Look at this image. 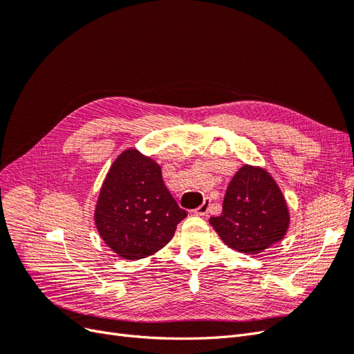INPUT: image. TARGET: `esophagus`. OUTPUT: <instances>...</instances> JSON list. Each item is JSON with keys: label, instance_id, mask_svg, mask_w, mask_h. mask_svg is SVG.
Instances as JSON below:
<instances>
[{"label": "esophagus", "instance_id": "obj_1", "mask_svg": "<svg viewBox=\"0 0 354 354\" xmlns=\"http://www.w3.org/2000/svg\"><path fill=\"white\" fill-rule=\"evenodd\" d=\"M209 203H211V199H203V202L201 203V205L195 209V214L196 216H205V214H208V209H209Z\"/></svg>", "mask_w": 354, "mask_h": 354}]
</instances>
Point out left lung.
Wrapping results in <instances>:
<instances>
[{
  "instance_id": "obj_1",
  "label": "left lung",
  "mask_w": 354,
  "mask_h": 354,
  "mask_svg": "<svg viewBox=\"0 0 354 354\" xmlns=\"http://www.w3.org/2000/svg\"><path fill=\"white\" fill-rule=\"evenodd\" d=\"M209 223L232 250L259 254L283 239L289 212L273 177L260 167L243 165L229 183L223 212Z\"/></svg>"
}]
</instances>
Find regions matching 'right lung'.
<instances>
[{
    "label": "right lung",
    "mask_w": 354,
    "mask_h": 354,
    "mask_svg": "<svg viewBox=\"0 0 354 354\" xmlns=\"http://www.w3.org/2000/svg\"><path fill=\"white\" fill-rule=\"evenodd\" d=\"M186 216L164 185L160 167L136 149H127L103 181L94 221L113 252L138 260L165 246Z\"/></svg>",
    "instance_id": "add662e5"
}]
</instances>
